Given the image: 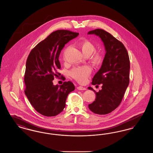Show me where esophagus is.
I'll return each mask as SVG.
<instances>
[{
	"mask_svg": "<svg viewBox=\"0 0 153 153\" xmlns=\"http://www.w3.org/2000/svg\"><path fill=\"white\" fill-rule=\"evenodd\" d=\"M77 88L79 90H85V89H86L85 88L81 87V86H79V87H77Z\"/></svg>",
	"mask_w": 153,
	"mask_h": 153,
	"instance_id": "34e87169",
	"label": "esophagus"
}]
</instances>
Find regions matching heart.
<instances>
[{"label": "heart", "instance_id": "1", "mask_svg": "<svg viewBox=\"0 0 153 153\" xmlns=\"http://www.w3.org/2000/svg\"><path fill=\"white\" fill-rule=\"evenodd\" d=\"M79 46L84 56H90L96 50L95 45L88 40L80 41L79 42ZM91 61L94 65H98L102 62V55L99 53L95 54L91 58ZM91 73V68L87 65H84L73 68L70 74L74 79L82 82L87 79Z\"/></svg>", "mask_w": 153, "mask_h": 153}]
</instances>
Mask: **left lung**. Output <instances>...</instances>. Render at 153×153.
<instances>
[{
  "mask_svg": "<svg viewBox=\"0 0 153 153\" xmlns=\"http://www.w3.org/2000/svg\"><path fill=\"white\" fill-rule=\"evenodd\" d=\"M88 34L99 36L106 51L102 66L92 82L94 85L102 84V89L96 92L88 87L96 94L95 101L88 105V108L95 114L105 115L119 105L128 86L129 56L123 44L106 31L97 29L89 31Z\"/></svg>",
  "mask_w": 153,
  "mask_h": 153,
  "instance_id": "obj_1",
  "label": "left lung"
}]
</instances>
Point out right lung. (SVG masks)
Here are the masks:
<instances>
[{
  "mask_svg": "<svg viewBox=\"0 0 153 153\" xmlns=\"http://www.w3.org/2000/svg\"><path fill=\"white\" fill-rule=\"evenodd\" d=\"M79 34L65 30L55 31L37 44L27 57L25 93L34 109L44 116L54 117L61 112L68 95L75 89L71 81L54 85L52 81L61 75L58 58L62 49Z\"/></svg>",
  "mask_w": 153,
  "mask_h": 153,
  "instance_id": "1",
  "label": "right lung"
}]
</instances>
